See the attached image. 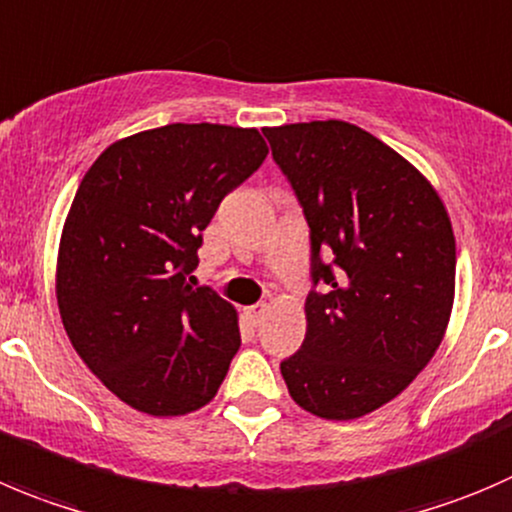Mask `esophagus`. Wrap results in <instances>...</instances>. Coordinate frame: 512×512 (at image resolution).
Instances as JSON below:
<instances>
[{
	"label": "esophagus",
	"mask_w": 512,
	"mask_h": 512,
	"mask_svg": "<svg viewBox=\"0 0 512 512\" xmlns=\"http://www.w3.org/2000/svg\"><path fill=\"white\" fill-rule=\"evenodd\" d=\"M267 305H252V307H245V317L250 322H260L262 315H265Z\"/></svg>",
	"instance_id": "1"
}]
</instances>
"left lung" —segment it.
Masks as SVG:
<instances>
[{
	"label": "left lung",
	"instance_id": "1",
	"mask_svg": "<svg viewBox=\"0 0 512 512\" xmlns=\"http://www.w3.org/2000/svg\"><path fill=\"white\" fill-rule=\"evenodd\" d=\"M310 225L305 342L280 370L292 400L355 420L398 398L435 355L455 300L443 200L403 155L342 119L265 127Z\"/></svg>",
	"mask_w": 512,
	"mask_h": 512
}]
</instances>
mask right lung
<instances>
[{"instance_id": "obj_1", "label": "right lung", "mask_w": 512, "mask_h": 512, "mask_svg": "<svg viewBox=\"0 0 512 512\" xmlns=\"http://www.w3.org/2000/svg\"><path fill=\"white\" fill-rule=\"evenodd\" d=\"M265 157L255 127L175 122L109 145L79 182L59 240V315L130 408L172 418L220 390L240 350L237 310L187 275L222 197Z\"/></svg>"}]
</instances>
